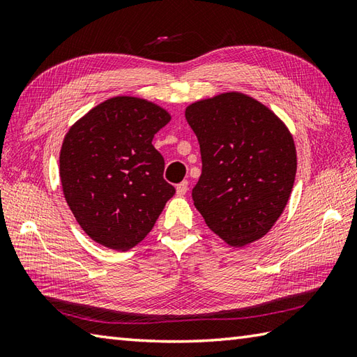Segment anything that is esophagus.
I'll list each match as a JSON object with an SVG mask.
<instances>
[{
	"label": "esophagus",
	"instance_id": "34e87169",
	"mask_svg": "<svg viewBox=\"0 0 357 357\" xmlns=\"http://www.w3.org/2000/svg\"><path fill=\"white\" fill-rule=\"evenodd\" d=\"M187 190H188V183H187V181H183V183H179L176 185V195L178 196H184L187 193Z\"/></svg>",
	"mask_w": 357,
	"mask_h": 357
}]
</instances>
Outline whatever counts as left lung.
<instances>
[{
	"instance_id": "obj_1",
	"label": "left lung",
	"mask_w": 357,
	"mask_h": 357,
	"mask_svg": "<svg viewBox=\"0 0 357 357\" xmlns=\"http://www.w3.org/2000/svg\"><path fill=\"white\" fill-rule=\"evenodd\" d=\"M185 119L202 159L195 207L231 247L261 239L291 195L298 165L291 133L268 107L238 92L190 104Z\"/></svg>"
}]
</instances>
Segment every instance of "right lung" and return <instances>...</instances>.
I'll use <instances>...</instances> for the list:
<instances>
[{
	"mask_svg": "<svg viewBox=\"0 0 357 357\" xmlns=\"http://www.w3.org/2000/svg\"><path fill=\"white\" fill-rule=\"evenodd\" d=\"M159 105L135 96L98 104L67 132L59 153L64 198L98 244L127 252L147 236L174 195L153 136L169 123Z\"/></svg>",
	"mask_w": 357,
	"mask_h": 357,
	"instance_id": "right-lung-1",
	"label": "right lung"
}]
</instances>
